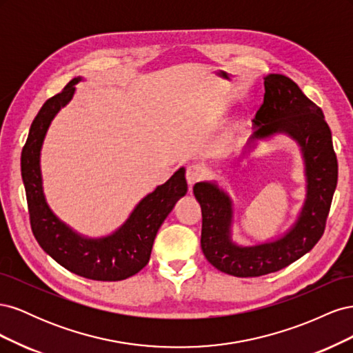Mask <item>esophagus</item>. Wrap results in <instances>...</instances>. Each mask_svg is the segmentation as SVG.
Listing matches in <instances>:
<instances>
[{
	"label": "esophagus",
	"instance_id": "obj_1",
	"mask_svg": "<svg viewBox=\"0 0 353 353\" xmlns=\"http://www.w3.org/2000/svg\"><path fill=\"white\" fill-rule=\"evenodd\" d=\"M203 175H205V169H203L200 165H190L185 170V178L190 188L193 187L197 181H200Z\"/></svg>",
	"mask_w": 353,
	"mask_h": 353
}]
</instances>
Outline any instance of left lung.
I'll return each instance as SVG.
<instances>
[{"mask_svg": "<svg viewBox=\"0 0 353 353\" xmlns=\"http://www.w3.org/2000/svg\"><path fill=\"white\" fill-rule=\"evenodd\" d=\"M263 104L253 119V134L240 160L262 141L285 135L301 150L306 193L297 218L284 232L254 244L232 240L234 203L218 181H200L193 188L201 208V250L216 270L234 276H261L280 271L311 252L321 239L337 185V159L323 110L280 73L263 78Z\"/></svg>", "mask_w": 353, "mask_h": 353, "instance_id": "8db88e82", "label": "left lung"}]
</instances>
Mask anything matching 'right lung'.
<instances>
[{"mask_svg":"<svg viewBox=\"0 0 353 353\" xmlns=\"http://www.w3.org/2000/svg\"><path fill=\"white\" fill-rule=\"evenodd\" d=\"M81 81L82 77L72 79L60 94L47 100L30 125L20 163L30 227L42 250L63 268L95 281H121L148 263L160 225L187 194L185 168L181 166L165 184L144 196L122 225L108 236H83L63 222L46 199L41 150L52 119L70 103Z\"/></svg>","mask_w":353,"mask_h":353,"instance_id":"obj_1","label":"right lung"}]
</instances>
